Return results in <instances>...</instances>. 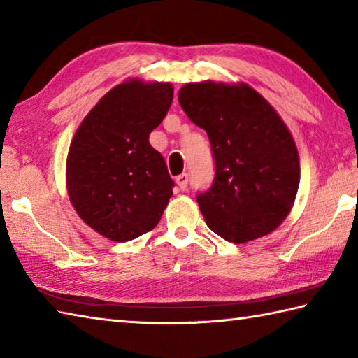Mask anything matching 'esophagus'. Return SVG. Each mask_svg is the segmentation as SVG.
Listing matches in <instances>:
<instances>
[{
	"mask_svg": "<svg viewBox=\"0 0 358 358\" xmlns=\"http://www.w3.org/2000/svg\"><path fill=\"white\" fill-rule=\"evenodd\" d=\"M175 181H177V185H178V187L181 189V191H185V189L187 187V175L186 173L178 175V177L175 178Z\"/></svg>",
	"mask_w": 358,
	"mask_h": 358,
	"instance_id": "1",
	"label": "esophagus"
}]
</instances>
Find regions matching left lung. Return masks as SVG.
Listing matches in <instances>:
<instances>
[{"label": "left lung", "instance_id": "8db88e82", "mask_svg": "<svg viewBox=\"0 0 358 358\" xmlns=\"http://www.w3.org/2000/svg\"><path fill=\"white\" fill-rule=\"evenodd\" d=\"M178 102L211 143L214 183L197 197L208 228L234 243L275 231L299 186L296 144L278 111L243 82L186 83Z\"/></svg>", "mask_w": 358, "mask_h": 358}]
</instances>
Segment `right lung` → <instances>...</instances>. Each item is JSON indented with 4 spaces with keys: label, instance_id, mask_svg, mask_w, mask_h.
<instances>
[{
    "label": "right lung",
    "instance_id": "right-lung-1",
    "mask_svg": "<svg viewBox=\"0 0 358 358\" xmlns=\"http://www.w3.org/2000/svg\"><path fill=\"white\" fill-rule=\"evenodd\" d=\"M172 99L169 82L119 83L90 110L69 145V201L90 228L110 241L149 233L172 197L164 158L149 143Z\"/></svg>",
    "mask_w": 358,
    "mask_h": 358
}]
</instances>
